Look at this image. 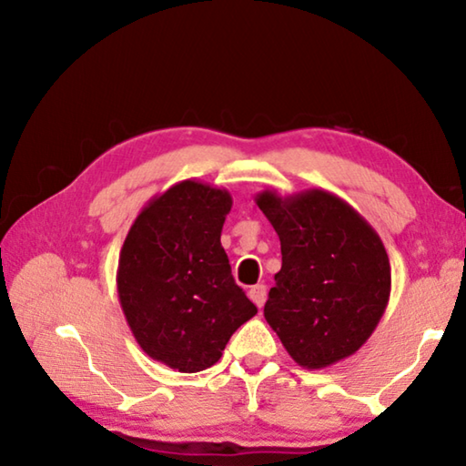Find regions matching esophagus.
I'll use <instances>...</instances> for the list:
<instances>
[{
    "mask_svg": "<svg viewBox=\"0 0 466 466\" xmlns=\"http://www.w3.org/2000/svg\"><path fill=\"white\" fill-rule=\"evenodd\" d=\"M248 298L258 306V309H263L265 298H267V288L263 286V283H257V286H252L248 289Z\"/></svg>",
    "mask_w": 466,
    "mask_h": 466,
    "instance_id": "1",
    "label": "esophagus"
}]
</instances>
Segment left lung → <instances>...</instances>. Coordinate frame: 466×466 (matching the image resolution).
I'll return each mask as SVG.
<instances>
[{"instance_id": "8db88e82", "label": "left lung", "mask_w": 466, "mask_h": 466, "mask_svg": "<svg viewBox=\"0 0 466 466\" xmlns=\"http://www.w3.org/2000/svg\"><path fill=\"white\" fill-rule=\"evenodd\" d=\"M255 201L281 242V269L265 320L306 370L353 356L390 298V263L380 236L325 188L286 197L267 188Z\"/></svg>"}]
</instances>
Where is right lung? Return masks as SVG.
Masks as SVG:
<instances>
[{"label":"right lung","instance_id":"add662e5","mask_svg":"<svg viewBox=\"0 0 466 466\" xmlns=\"http://www.w3.org/2000/svg\"><path fill=\"white\" fill-rule=\"evenodd\" d=\"M226 188L187 178L149 199L131 224L116 269L125 320L149 358L201 372L257 314L232 278L222 228Z\"/></svg>","mask_w":466,"mask_h":466}]
</instances>
